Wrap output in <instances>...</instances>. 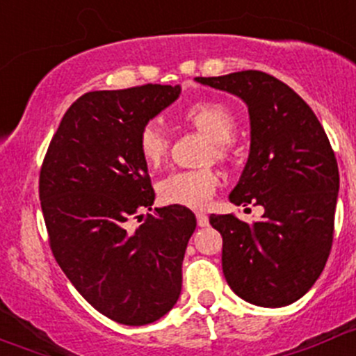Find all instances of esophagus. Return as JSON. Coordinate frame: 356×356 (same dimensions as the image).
<instances>
[{
    "mask_svg": "<svg viewBox=\"0 0 356 356\" xmlns=\"http://www.w3.org/2000/svg\"><path fill=\"white\" fill-rule=\"evenodd\" d=\"M197 225L199 227H207L209 225V216L206 213H197Z\"/></svg>",
    "mask_w": 356,
    "mask_h": 356,
    "instance_id": "1",
    "label": "esophagus"
}]
</instances>
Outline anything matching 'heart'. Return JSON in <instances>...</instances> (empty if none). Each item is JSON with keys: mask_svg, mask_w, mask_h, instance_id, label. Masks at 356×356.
<instances>
[{"mask_svg": "<svg viewBox=\"0 0 356 356\" xmlns=\"http://www.w3.org/2000/svg\"><path fill=\"white\" fill-rule=\"evenodd\" d=\"M181 119L199 129L213 142V154L223 157L227 143L235 136L234 114L225 105L214 102H199L181 112ZM170 140L166 129L157 121L147 122L138 135V150L149 166H159L168 154ZM218 175L213 170L175 171L157 185L159 197L168 204L199 209L211 200L218 188Z\"/></svg>", "mask_w": 356, "mask_h": 356, "instance_id": "obj_1", "label": "heart"}]
</instances>
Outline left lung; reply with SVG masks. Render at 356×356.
I'll use <instances>...</instances> for the list:
<instances>
[{"instance_id":"left-lung-1","label":"left lung","mask_w":356,"mask_h":356,"mask_svg":"<svg viewBox=\"0 0 356 356\" xmlns=\"http://www.w3.org/2000/svg\"><path fill=\"white\" fill-rule=\"evenodd\" d=\"M195 81L248 105L249 157L228 199L265 209L252 223L209 216L223 237L225 279L256 306L291 305L312 289L332 245L339 171L329 138L308 104L270 74L242 70Z\"/></svg>"}]
</instances>
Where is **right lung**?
I'll return each mask as SVG.
<instances>
[{
    "label": "right lung",
    "instance_id": "obj_1",
    "mask_svg": "<svg viewBox=\"0 0 356 356\" xmlns=\"http://www.w3.org/2000/svg\"><path fill=\"white\" fill-rule=\"evenodd\" d=\"M179 93V84H143L83 95L60 121L41 168L55 259L81 296L122 325L156 322L181 291L195 214L171 204L156 207L135 232L126 227L138 211H152L156 199L140 131Z\"/></svg>",
    "mask_w": 356,
    "mask_h": 356
}]
</instances>
